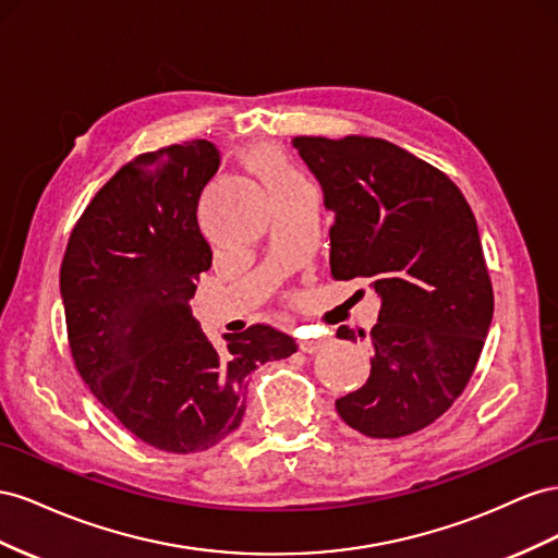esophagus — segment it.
Segmentation results:
<instances>
[{"label":"esophagus","instance_id":"1","mask_svg":"<svg viewBox=\"0 0 558 558\" xmlns=\"http://www.w3.org/2000/svg\"><path fill=\"white\" fill-rule=\"evenodd\" d=\"M327 339L325 337H304L299 341V348L304 350V353H317V350L325 348Z\"/></svg>","mask_w":558,"mask_h":558}]
</instances>
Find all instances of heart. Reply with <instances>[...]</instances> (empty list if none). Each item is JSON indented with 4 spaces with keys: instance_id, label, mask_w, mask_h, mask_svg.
I'll use <instances>...</instances> for the list:
<instances>
[{
    "instance_id": "b5f03b06",
    "label": "heart",
    "mask_w": 558,
    "mask_h": 558,
    "mask_svg": "<svg viewBox=\"0 0 558 558\" xmlns=\"http://www.w3.org/2000/svg\"><path fill=\"white\" fill-rule=\"evenodd\" d=\"M247 163L254 172L259 174V180L268 191L304 182V178H301V172L292 166L290 158L276 147L252 149L247 156Z\"/></svg>"
}]
</instances>
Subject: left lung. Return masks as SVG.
Returning <instances> with one entry per match:
<instances>
[{
    "instance_id": "8db88e82",
    "label": "left lung",
    "mask_w": 558,
    "mask_h": 558,
    "mask_svg": "<svg viewBox=\"0 0 558 558\" xmlns=\"http://www.w3.org/2000/svg\"><path fill=\"white\" fill-rule=\"evenodd\" d=\"M337 219L333 280L367 278L380 296L372 374L337 400L357 433L397 439L435 423L468 388L493 320L480 229L447 172L384 137H294ZM339 339L364 331L345 325Z\"/></svg>"
}]
</instances>
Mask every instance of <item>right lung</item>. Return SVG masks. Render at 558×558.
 Masks as SVG:
<instances>
[{
    "label": "right lung",
    "instance_id": "obj_1",
    "mask_svg": "<svg viewBox=\"0 0 558 558\" xmlns=\"http://www.w3.org/2000/svg\"><path fill=\"white\" fill-rule=\"evenodd\" d=\"M217 168L208 140L135 156L86 205L60 266L76 372L129 433L166 453L227 439L243 421L247 376L296 353L270 325L215 345L191 315L194 280L213 264L196 210Z\"/></svg>",
    "mask_w": 558,
    "mask_h": 558
}]
</instances>
